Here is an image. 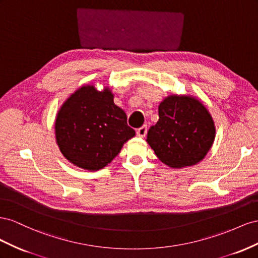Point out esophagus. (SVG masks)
Listing matches in <instances>:
<instances>
[{
  "label": "esophagus",
  "instance_id": "obj_1",
  "mask_svg": "<svg viewBox=\"0 0 258 258\" xmlns=\"http://www.w3.org/2000/svg\"><path fill=\"white\" fill-rule=\"evenodd\" d=\"M136 134H137L138 137H145L146 134H147V126H146V125H143L142 127H139L136 131Z\"/></svg>",
  "mask_w": 258,
  "mask_h": 258
}]
</instances>
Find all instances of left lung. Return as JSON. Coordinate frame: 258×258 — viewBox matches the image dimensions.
<instances>
[{
	"mask_svg": "<svg viewBox=\"0 0 258 258\" xmlns=\"http://www.w3.org/2000/svg\"><path fill=\"white\" fill-rule=\"evenodd\" d=\"M216 127L209 109L192 95L172 94L159 105V121L146 142L171 168L198 164L215 141Z\"/></svg>",
	"mask_w": 258,
	"mask_h": 258,
	"instance_id": "8db88e82",
	"label": "left lung"
}]
</instances>
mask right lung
Wrapping results in <instances>:
<instances>
[{"label":"right lung","instance_id":"obj_1","mask_svg":"<svg viewBox=\"0 0 258 258\" xmlns=\"http://www.w3.org/2000/svg\"><path fill=\"white\" fill-rule=\"evenodd\" d=\"M109 86L79 87L63 101L55 120L56 144L70 163L86 171H99L135 136L124 110L117 107Z\"/></svg>","mask_w":258,"mask_h":258}]
</instances>
